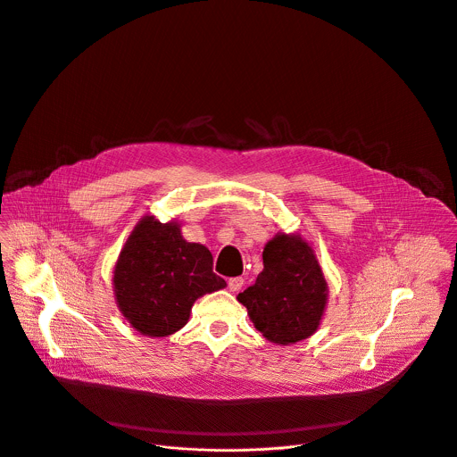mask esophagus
Masks as SVG:
<instances>
[{
  "label": "esophagus",
  "instance_id": "obj_1",
  "mask_svg": "<svg viewBox=\"0 0 457 457\" xmlns=\"http://www.w3.org/2000/svg\"><path fill=\"white\" fill-rule=\"evenodd\" d=\"M242 285H244V279H242L240 276H235V278H229V279H228V288H229L231 292L240 290Z\"/></svg>",
  "mask_w": 457,
  "mask_h": 457
}]
</instances>
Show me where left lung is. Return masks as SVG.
Instances as JSON below:
<instances>
[{
    "label": "left lung",
    "instance_id": "left-lung-1",
    "mask_svg": "<svg viewBox=\"0 0 457 457\" xmlns=\"http://www.w3.org/2000/svg\"><path fill=\"white\" fill-rule=\"evenodd\" d=\"M262 256L263 270L237 299L267 341L287 346L311 337L328 299V283L314 249L295 233H278Z\"/></svg>",
    "mask_w": 457,
    "mask_h": 457
}]
</instances>
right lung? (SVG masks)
I'll return each mask as SVG.
<instances>
[{
    "label": "right lung",
    "instance_id": "obj_1",
    "mask_svg": "<svg viewBox=\"0 0 457 457\" xmlns=\"http://www.w3.org/2000/svg\"><path fill=\"white\" fill-rule=\"evenodd\" d=\"M116 305L134 330L167 337L181 330L195 299L220 290L213 256L203 244L187 242L178 222L145 215L129 235L112 272Z\"/></svg>",
    "mask_w": 457,
    "mask_h": 457
}]
</instances>
